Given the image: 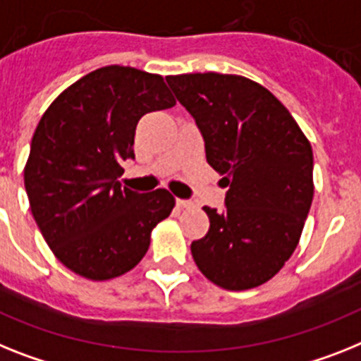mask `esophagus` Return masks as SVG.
I'll return each instance as SVG.
<instances>
[{
    "mask_svg": "<svg viewBox=\"0 0 361 361\" xmlns=\"http://www.w3.org/2000/svg\"><path fill=\"white\" fill-rule=\"evenodd\" d=\"M176 205H178L180 209H189V207H192V202H189V200L178 198L176 200Z\"/></svg>",
    "mask_w": 361,
    "mask_h": 361,
    "instance_id": "obj_1",
    "label": "esophagus"
}]
</instances>
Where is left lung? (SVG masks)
I'll use <instances>...</instances> for the list:
<instances>
[{"label":"left lung","instance_id":"1","mask_svg":"<svg viewBox=\"0 0 361 361\" xmlns=\"http://www.w3.org/2000/svg\"><path fill=\"white\" fill-rule=\"evenodd\" d=\"M166 82L229 187L224 213L204 207L209 231L190 244L192 259L220 288H257L279 274L301 238L314 198L310 141L283 102L250 78L189 73Z\"/></svg>","mask_w":361,"mask_h":361}]
</instances>
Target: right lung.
Returning <instances> with one entry per match:
<instances>
[{
	"mask_svg": "<svg viewBox=\"0 0 361 361\" xmlns=\"http://www.w3.org/2000/svg\"><path fill=\"white\" fill-rule=\"evenodd\" d=\"M176 104L161 75L106 66L66 87L42 115L23 169L31 213L73 274L110 281L139 264L174 209L166 189L121 187L139 119Z\"/></svg>",
	"mask_w": 361,
	"mask_h": 361,
	"instance_id": "right-lung-1",
	"label": "right lung"
}]
</instances>
